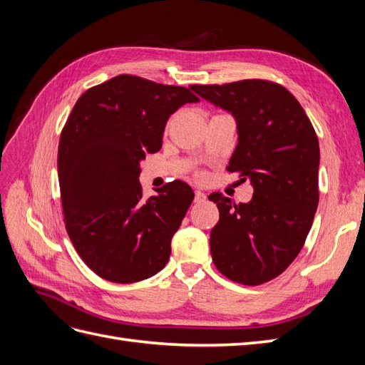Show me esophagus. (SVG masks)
<instances>
[{
    "label": "esophagus",
    "mask_w": 365,
    "mask_h": 365,
    "mask_svg": "<svg viewBox=\"0 0 365 365\" xmlns=\"http://www.w3.org/2000/svg\"><path fill=\"white\" fill-rule=\"evenodd\" d=\"M207 200V195L201 190H196L195 192V202H204Z\"/></svg>",
    "instance_id": "34e87169"
}]
</instances>
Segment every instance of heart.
<instances>
[{
  "label": "heart",
  "mask_w": 365,
  "mask_h": 365,
  "mask_svg": "<svg viewBox=\"0 0 365 365\" xmlns=\"http://www.w3.org/2000/svg\"><path fill=\"white\" fill-rule=\"evenodd\" d=\"M173 120H175V117H173V118H170V121L168 123V128H170V126L173 125Z\"/></svg>",
  "instance_id": "b5f03b06"
}]
</instances>
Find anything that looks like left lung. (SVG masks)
<instances>
[{
	"instance_id": "obj_1",
	"label": "left lung",
	"mask_w": 365,
	"mask_h": 365,
	"mask_svg": "<svg viewBox=\"0 0 365 365\" xmlns=\"http://www.w3.org/2000/svg\"><path fill=\"white\" fill-rule=\"evenodd\" d=\"M236 118L237 146L228 163L254 189L251 201L208 196L219 208L210 233L216 268L230 280L262 284L280 275L303 248L318 207L319 146L311 120L284 86L247 79L192 85Z\"/></svg>"
}]
</instances>
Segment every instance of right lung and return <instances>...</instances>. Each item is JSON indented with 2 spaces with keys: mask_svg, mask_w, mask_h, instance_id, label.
<instances>
[{
  "mask_svg": "<svg viewBox=\"0 0 365 365\" xmlns=\"http://www.w3.org/2000/svg\"><path fill=\"white\" fill-rule=\"evenodd\" d=\"M200 102L189 88L120 74L85 91L65 123L58 173L65 228L98 277L134 283L161 271L195 193L180 180L143 197L140 163L169 117Z\"/></svg>",
  "mask_w": 365,
  "mask_h": 365,
  "instance_id": "obj_1",
  "label": "right lung"
}]
</instances>
